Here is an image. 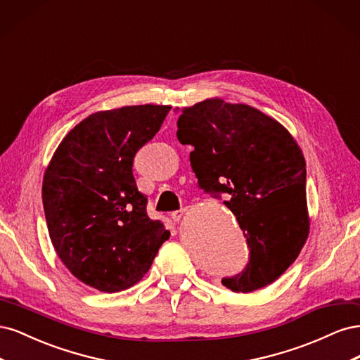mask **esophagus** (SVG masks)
I'll list each match as a JSON object with an SVG mask.
<instances>
[{
    "label": "esophagus",
    "mask_w": 360,
    "mask_h": 360,
    "mask_svg": "<svg viewBox=\"0 0 360 360\" xmlns=\"http://www.w3.org/2000/svg\"><path fill=\"white\" fill-rule=\"evenodd\" d=\"M184 213H186V210H177V212H172L171 217H172V219L176 221V222H179V221L181 219V217L184 216Z\"/></svg>",
    "instance_id": "34e87169"
}]
</instances>
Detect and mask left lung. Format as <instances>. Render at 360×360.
<instances>
[{
	"mask_svg": "<svg viewBox=\"0 0 360 360\" xmlns=\"http://www.w3.org/2000/svg\"><path fill=\"white\" fill-rule=\"evenodd\" d=\"M177 127L180 143L193 147L189 159L200 186L230 195L225 205L250 249L248 269L222 284L237 292L271 284L309 234L307 162L297 141L257 108L221 97L183 108Z\"/></svg>",
	"mask_w": 360,
	"mask_h": 360,
	"instance_id": "1",
	"label": "left lung"
}]
</instances>
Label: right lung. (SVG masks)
Segmentation results:
<instances>
[{"label":"right lung","mask_w":360,"mask_h":360,"mask_svg":"<svg viewBox=\"0 0 360 360\" xmlns=\"http://www.w3.org/2000/svg\"><path fill=\"white\" fill-rule=\"evenodd\" d=\"M169 105H134L84 118L63 138L43 174L41 200L53 249L82 284L103 292L134 287L169 231L147 216L132 174Z\"/></svg>","instance_id":"1"}]
</instances>
